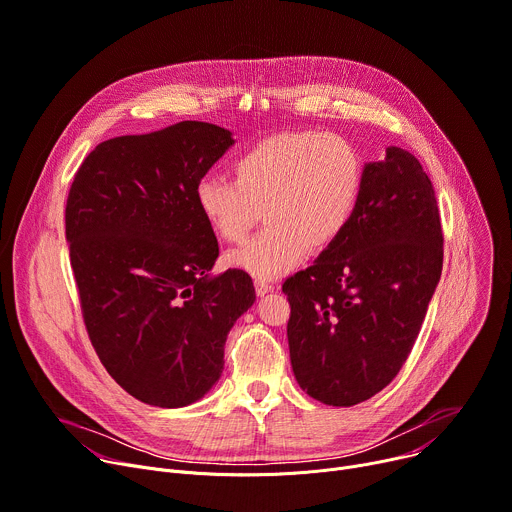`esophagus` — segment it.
<instances>
[{"label":"esophagus","instance_id":"1","mask_svg":"<svg viewBox=\"0 0 512 512\" xmlns=\"http://www.w3.org/2000/svg\"><path fill=\"white\" fill-rule=\"evenodd\" d=\"M273 284L271 282H267V280H255V290H257V294L259 296H263V294H267V292H273Z\"/></svg>","mask_w":512,"mask_h":512}]
</instances>
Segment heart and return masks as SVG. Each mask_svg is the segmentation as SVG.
Instances as JSON below:
<instances>
[{"label":"heart","instance_id":"1","mask_svg":"<svg viewBox=\"0 0 512 512\" xmlns=\"http://www.w3.org/2000/svg\"><path fill=\"white\" fill-rule=\"evenodd\" d=\"M230 175L198 181V210L226 243L245 241L261 210L267 226L232 251L228 263L255 280H273L343 235L357 212L365 171L347 138L304 130L251 145L232 159Z\"/></svg>","mask_w":512,"mask_h":512}]
</instances>
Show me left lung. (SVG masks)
<instances>
[{
	"label": "left lung",
	"mask_w": 512,
	"mask_h": 512,
	"mask_svg": "<svg viewBox=\"0 0 512 512\" xmlns=\"http://www.w3.org/2000/svg\"><path fill=\"white\" fill-rule=\"evenodd\" d=\"M363 171L351 224L282 286L294 376L331 406L359 404L398 376L443 269L441 216L423 165L388 147Z\"/></svg>",
	"instance_id": "8db88e82"
}]
</instances>
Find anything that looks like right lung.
<instances>
[{
  "instance_id": "add662e5",
  "label": "right lung",
  "mask_w": 512,
  "mask_h": 512,
  "mask_svg": "<svg viewBox=\"0 0 512 512\" xmlns=\"http://www.w3.org/2000/svg\"><path fill=\"white\" fill-rule=\"evenodd\" d=\"M235 143L185 120L116 136L75 173L65 235L85 329L108 374L159 408L200 400L224 369V343L255 302L251 275H208L218 241L196 185Z\"/></svg>"
}]
</instances>
